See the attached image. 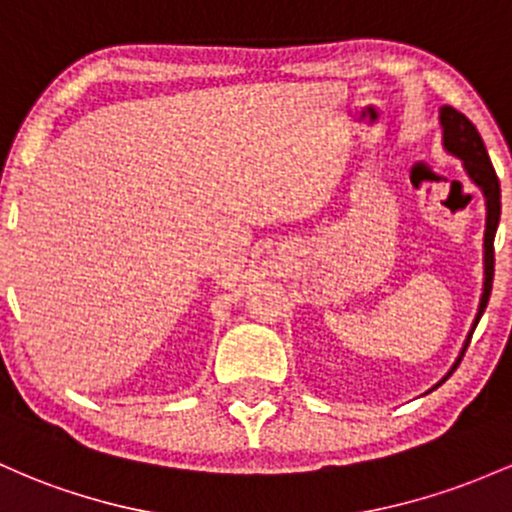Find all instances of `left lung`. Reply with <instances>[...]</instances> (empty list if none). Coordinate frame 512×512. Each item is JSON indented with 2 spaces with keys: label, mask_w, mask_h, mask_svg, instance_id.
I'll return each mask as SVG.
<instances>
[{
  "label": "left lung",
  "mask_w": 512,
  "mask_h": 512,
  "mask_svg": "<svg viewBox=\"0 0 512 512\" xmlns=\"http://www.w3.org/2000/svg\"><path fill=\"white\" fill-rule=\"evenodd\" d=\"M440 126H442V148H445L449 155L457 157V160H462L466 177H469L471 182L481 189V194H484L486 233H484V291H481L479 311H476L474 323H471V330L469 335H466L462 352H459V357L454 359L452 369H449V372L442 376L432 389H437V386H440L442 381H445L447 376L459 367L466 347H469L471 335H474L476 325H479L481 316H484L488 296H491V286H493V262H496L493 260V238H496L498 221H501V182H498L496 170H493L491 165V157L486 153V145L484 140H481L479 131H476V126L466 119L464 114H459L457 109H452V106H442L440 109Z\"/></svg>",
  "instance_id": "left-lung-1"
}]
</instances>
